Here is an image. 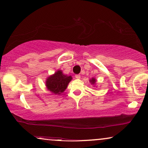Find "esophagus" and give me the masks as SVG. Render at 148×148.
Listing matches in <instances>:
<instances>
[{
    "instance_id": "1",
    "label": "esophagus",
    "mask_w": 148,
    "mask_h": 148,
    "mask_svg": "<svg viewBox=\"0 0 148 148\" xmlns=\"http://www.w3.org/2000/svg\"><path fill=\"white\" fill-rule=\"evenodd\" d=\"M81 75H75V78L76 79H80Z\"/></svg>"
}]
</instances>
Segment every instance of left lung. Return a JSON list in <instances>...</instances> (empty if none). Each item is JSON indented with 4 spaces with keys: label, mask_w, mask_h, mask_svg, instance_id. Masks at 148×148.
Wrapping results in <instances>:
<instances>
[{
    "label": "left lung",
    "mask_w": 148,
    "mask_h": 148,
    "mask_svg": "<svg viewBox=\"0 0 148 148\" xmlns=\"http://www.w3.org/2000/svg\"><path fill=\"white\" fill-rule=\"evenodd\" d=\"M90 82H91V83H92V84H95V83H96V79H94V78H92V79H91V80H90Z\"/></svg>",
    "instance_id": "obj_1"
}]
</instances>
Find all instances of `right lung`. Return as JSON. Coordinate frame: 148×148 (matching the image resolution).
Segmentation results:
<instances>
[{
    "mask_svg": "<svg viewBox=\"0 0 148 148\" xmlns=\"http://www.w3.org/2000/svg\"><path fill=\"white\" fill-rule=\"evenodd\" d=\"M71 79V76L65 75L61 71H58L53 75L50 76L47 79L46 85L48 90L54 94L59 95L65 90Z\"/></svg>",
    "mask_w": 148,
    "mask_h": 148,
    "instance_id": "1",
    "label": "right lung"
}]
</instances>
